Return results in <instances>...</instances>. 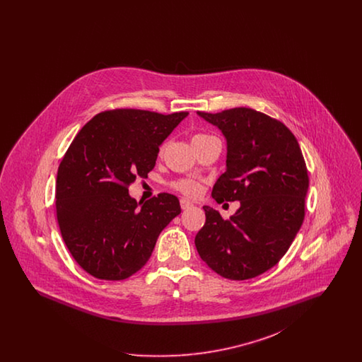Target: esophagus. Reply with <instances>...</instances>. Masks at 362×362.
Instances as JSON below:
<instances>
[{
	"label": "esophagus",
	"mask_w": 362,
	"mask_h": 362,
	"mask_svg": "<svg viewBox=\"0 0 362 362\" xmlns=\"http://www.w3.org/2000/svg\"><path fill=\"white\" fill-rule=\"evenodd\" d=\"M192 206H194V205H192V202L189 201V199H186V198H182V199H180V207H182L183 210H187V209Z\"/></svg>",
	"instance_id": "esophagus-1"
}]
</instances>
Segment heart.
<instances>
[{
    "mask_svg": "<svg viewBox=\"0 0 362 362\" xmlns=\"http://www.w3.org/2000/svg\"><path fill=\"white\" fill-rule=\"evenodd\" d=\"M207 138H211V136H206V134H195V136L192 137V139H191V142L195 144V142L204 141V139H207ZM164 149H165V145H163V146L160 148V155L164 152ZM173 187L177 189V191H180L182 194L189 195V197H195V195L199 192V189H201L199 183H197L195 180H191V179L177 180V182L173 183Z\"/></svg>",
    "mask_w": 362,
    "mask_h": 362,
    "instance_id": "heart-1",
    "label": "heart"
}]
</instances>
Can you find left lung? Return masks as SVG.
Instances as JSON below:
<instances>
[{"label": "left lung", "mask_w": 362, "mask_h": 362, "mask_svg": "<svg viewBox=\"0 0 362 362\" xmlns=\"http://www.w3.org/2000/svg\"><path fill=\"white\" fill-rule=\"evenodd\" d=\"M197 114L226 139V171L211 197L240 201L229 220L204 206L206 223L195 236L197 251L228 279L260 276L286 254L304 221L310 179L300 145L282 122L252 108Z\"/></svg>", "instance_id": "1"}]
</instances>
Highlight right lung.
Returning <instances> with one entry per match:
<instances>
[{"label":"right lung","mask_w":362,"mask_h":362,"mask_svg":"<svg viewBox=\"0 0 362 362\" xmlns=\"http://www.w3.org/2000/svg\"><path fill=\"white\" fill-rule=\"evenodd\" d=\"M189 112L117 108L77 133L57 173L55 210L74 260L99 279H126L145 266L161 230L180 214L179 199L161 192L145 202L129 186L155 168L158 146Z\"/></svg>","instance_id":"1"}]
</instances>
